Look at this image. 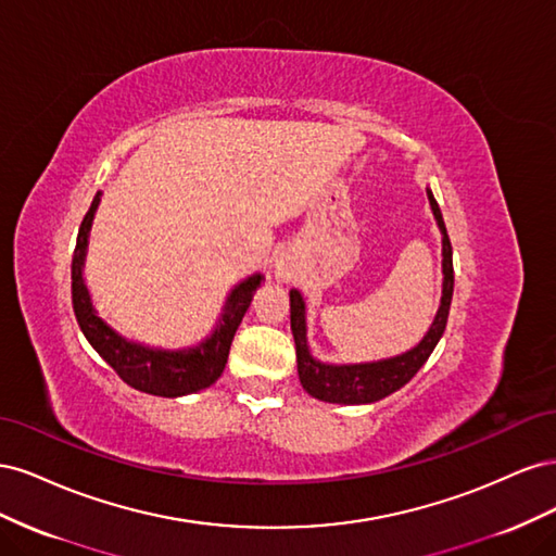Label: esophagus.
Returning <instances> with one entry per match:
<instances>
[{"label": "esophagus", "instance_id": "34e87169", "mask_svg": "<svg viewBox=\"0 0 556 556\" xmlns=\"http://www.w3.org/2000/svg\"><path fill=\"white\" fill-rule=\"evenodd\" d=\"M276 278L278 280H292L294 278V264L290 260H278L276 262Z\"/></svg>", "mask_w": 556, "mask_h": 556}]
</instances>
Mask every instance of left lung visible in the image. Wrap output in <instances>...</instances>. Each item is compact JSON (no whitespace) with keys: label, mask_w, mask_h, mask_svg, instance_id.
Wrapping results in <instances>:
<instances>
[{"label":"left lung","mask_w":556,"mask_h":556,"mask_svg":"<svg viewBox=\"0 0 556 556\" xmlns=\"http://www.w3.org/2000/svg\"><path fill=\"white\" fill-rule=\"evenodd\" d=\"M429 194V204L435 215V223H439L443 231V296H441V308L435 313L433 325L429 327L427 336L419 341L417 348L408 350L406 355H399L392 359H382V362H371V364H343V366H333V364H323L311 357L308 343H306V308H304V299L296 290H290V325H292V336H294V345H296V368H299V380L304 390L319 399V401H329V403H374L384 396H390L392 392L401 390L406 384L422 364L429 359L433 348L439 345L441 336L447 325V315H450V304H452V290H454V268H452V245L447 229L443 223V215L439 204L427 190Z\"/></svg>","instance_id":"left-lung-1"}]
</instances>
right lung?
I'll return each instance as SVG.
<instances>
[{
	"mask_svg": "<svg viewBox=\"0 0 556 556\" xmlns=\"http://www.w3.org/2000/svg\"><path fill=\"white\" fill-rule=\"evenodd\" d=\"M97 204L99 192L92 199L90 211L83 217L72 260V301L80 331L86 333V339L99 352V357H104L113 371L134 390L155 396H182L211 387L225 371L233 333H237L252 294H255L264 278L260 274L250 276L229 294L220 325L197 348L169 352L129 343L121 333H115L102 317H97L86 282H83V260H86L88 233Z\"/></svg>",
	"mask_w": 556,
	"mask_h": 556,
	"instance_id": "1",
	"label": "right lung"
}]
</instances>
